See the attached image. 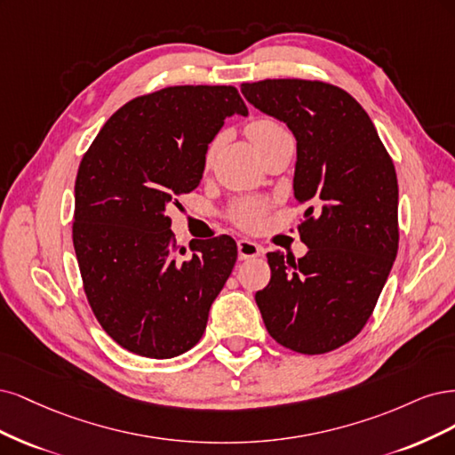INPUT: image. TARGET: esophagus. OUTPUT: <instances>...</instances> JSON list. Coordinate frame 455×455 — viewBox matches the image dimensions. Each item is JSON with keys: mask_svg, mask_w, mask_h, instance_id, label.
I'll return each mask as SVG.
<instances>
[{"mask_svg": "<svg viewBox=\"0 0 455 455\" xmlns=\"http://www.w3.org/2000/svg\"><path fill=\"white\" fill-rule=\"evenodd\" d=\"M262 253V247L251 240H238V257L240 260H247V259H255Z\"/></svg>", "mask_w": 455, "mask_h": 455, "instance_id": "esophagus-1", "label": "esophagus"}]
</instances>
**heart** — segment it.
Returning a JSON list of instances; mask_svg holds the SVG:
<instances>
[{
	"instance_id": "obj_1",
	"label": "heart",
	"mask_w": 455,
	"mask_h": 455,
	"mask_svg": "<svg viewBox=\"0 0 455 455\" xmlns=\"http://www.w3.org/2000/svg\"><path fill=\"white\" fill-rule=\"evenodd\" d=\"M245 132H247L249 140L253 141L257 149H262L267 143H270L277 136L287 134L285 128L280 123L274 121V119H267V116H262V119H255V121L249 123ZM217 148H219V140H213L210 143L208 151H206V164L212 163V158H213ZM265 213H267V202L247 200V202L240 204L236 213H234V219H236V223L243 228H255V227L260 225Z\"/></svg>"
}]
</instances>
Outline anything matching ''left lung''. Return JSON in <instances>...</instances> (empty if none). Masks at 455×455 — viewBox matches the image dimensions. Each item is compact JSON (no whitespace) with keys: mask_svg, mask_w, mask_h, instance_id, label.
Returning a JSON list of instances; mask_svg holds the SVG:
<instances>
[{"mask_svg":"<svg viewBox=\"0 0 455 455\" xmlns=\"http://www.w3.org/2000/svg\"><path fill=\"white\" fill-rule=\"evenodd\" d=\"M259 111L297 140L295 198L307 253H268L270 283L255 300L272 339L306 355L361 332L399 249V185L371 116L339 86L304 79L243 83Z\"/></svg>","mask_w":455,"mask_h":455,"instance_id":"obj_1","label":"left lung"}]
</instances>
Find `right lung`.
I'll return each mask as SVG.
<instances>
[{
    "mask_svg": "<svg viewBox=\"0 0 455 455\" xmlns=\"http://www.w3.org/2000/svg\"><path fill=\"white\" fill-rule=\"evenodd\" d=\"M234 86H168L128 101L98 132L76 180L73 247L92 312L136 355L170 359L198 344L238 257L230 236L193 240L183 259L168 210L195 190Z\"/></svg>",
    "mask_w": 455,
    "mask_h": 455,
    "instance_id": "1",
    "label": "right lung"
}]
</instances>
